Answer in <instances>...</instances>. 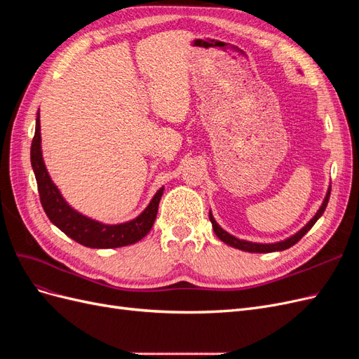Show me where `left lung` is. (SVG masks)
Returning a JSON list of instances; mask_svg holds the SVG:
<instances>
[{
  "instance_id": "8db88e82",
  "label": "left lung",
  "mask_w": 359,
  "mask_h": 359,
  "mask_svg": "<svg viewBox=\"0 0 359 359\" xmlns=\"http://www.w3.org/2000/svg\"><path fill=\"white\" fill-rule=\"evenodd\" d=\"M330 194H331V186L328 187L327 196H325L322 205L319 206L318 212L313 215V219H311L306 226L301 227V229H299L297 233H293V235H290L289 238H286V240L277 241V243L264 244V243H253V241L240 240V238H236V236L231 235L229 232H226V231L223 229V227L215 222L211 210H210V220H211V223H212L214 233H215L217 236H219V240H222V241H223L224 244H227V245L235 247V248H238V250H243V252H248V253H273V252H281V250H286V248H289V247H292V245H295V244L301 240V238L311 229V227L314 226V223H316V222L320 219V215L323 214L325 208H327V205H328Z\"/></svg>"
}]
</instances>
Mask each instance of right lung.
<instances>
[{"mask_svg": "<svg viewBox=\"0 0 359 359\" xmlns=\"http://www.w3.org/2000/svg\"><path fill=\"white\" fill-rule=\"evenodd\" d=\"M31 166L36 175L41 206L49 217V220L61 232L85 247L118 248L132 245L142 240L156 222L158 203L165 187H160L157 190L142 212L124 223L109 224L94 220L91 217H86L82 212L76 211L72 205H69V202L62 198L57 184L52 181L45 160H43L39 112L36 118V133L31 144Z\"/></svg>", "mask_w": 359, "mask_h": 359, "instance_id": "1", "label": "right lung"}]
</instances>
